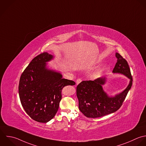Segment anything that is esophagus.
<instances>
[{
	"label": "esophagus",
	"mask_w": 146,
	"mask_h": 146,
	"mask_svg": "<svg viewBox=\"0 0 146 146\" xmlns=\"http://www.w3.org/2000/svg\"><path fill=\"white\" fill-rule=\"evenodd\" d=\"M81 81H82V80H81V78H78V79L76 80V84L78 85V84H80Z\"/></svg>",
	"instance_id": "esophagus-1"
}]
</instances>
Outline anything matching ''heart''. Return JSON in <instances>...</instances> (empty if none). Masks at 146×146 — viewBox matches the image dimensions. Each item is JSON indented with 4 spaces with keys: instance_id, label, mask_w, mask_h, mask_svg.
Instances as JSON below:
<instances>
[{
    "instance_id": "obj_1",
    "label": "heart",
    "mask_w": 146,
    "mask_h": 146,
    "mask_svg": "<svg viewBox=\"0 0 146 146\" xmlns=\"http://www.w3.org/2000/svg\"><path fill=\"white\" fill-rule=\"evenodd\" d=\"M100 74H101V71H100V70H98V71H97V72H96V73L94 74V76H99Z\"/></svg>"
}]
</instances>
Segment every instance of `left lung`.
Segmentation results:
<instances>
[{
  "label": "left lung",
  "mask_w": 146,
  "mask_h": 146,
  "mask_svg": "<svg viewBox=\"0 0 146 146\" xmlns=\"http://www.w3.org/2000/svg\"><path fill=\"white\" fill-rule=\"evenodd\" d=\"M115 56L117 62L113 73L126 76L130 79L129 84L122 92L110 97L102 88L106 83V77H100L94 81H83L80 83L76 90L78 108L88 118H98L117 111L131 88L133 77L127 61L118 53H115Z\"/></svg>",
  "instance_id": "left-lung-1"
}]
</instances>
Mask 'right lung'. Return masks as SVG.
<instances>
[{
  "label": "right lung",
  "mask_w": 146,
  "mask_h": 146,
  "mask_svg": "<svg viewBox=\"0 0 146 146\" xmlns=\"http://www.w3.org/2000/svg\"><path fill=\"white\" fill-rule=\"evenodd\" d=\"M53 56L44 52L35 57L21 75L19 94L23 108L34 121L46 123L58 111L61 100V91L76 83L62 78L58 72L49 69L46 62Z\"/></svg>",
  "instance_id": "1"
}]
</instances>
